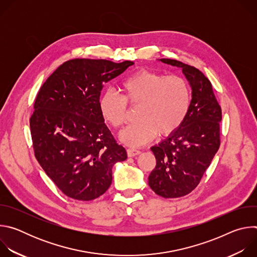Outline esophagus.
<instances>
[{
  "label": "esophagus",
  "instance_id": "1",
  "mask_svg": "<svg viewBox=\"0 0 257 257\" xmlns=\"http://www.w3.org/2000/svg\"><path fill=\"white\" fill-rule=\"evenodd\" d=\"M139 154H140V151H139V150L132 149V148H130V149L127 150V155H128V157H130V158L135 157V156H137V155H139Z\"/></svg>",
  "mask_w": 257,
  "mask_h": 257
}]
</instances>
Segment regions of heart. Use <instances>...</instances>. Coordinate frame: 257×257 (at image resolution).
Returning a JSON list of instances; mask_svg holds the SVG:
<instances>
[{
    "label": "heart",
    "instance_id": "heart-1",
    "mask_svg": "<svg viewBox=\"0 0 257 257\" xmlns=\"http://www.w3.org/2000/svg\"><path fill=\"white\" fill-rule=\"evenodd\" d=\"M122 95L111 90L100 94L98 108L103 120L114 128L122 127L127 119L128 105H138L136 118L120 133L127 145L139 146L159 133H174L185 121L190 104L191 90L185 78L166 76L151 69H138L120 85Z\"/></svg>",
    "mask_w": 257,
    "mask_h": 257
}]
</instances>
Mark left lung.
<instances>
[{
    "mask_svg": "<svg viewBox=\"0 0 257 257\" xmlns=\"http://www.w3.org/2000/svg\"><path fill=\"white\" fill-rule=\"evenodd\" d=\"M182 69L192 89L188 115L168 138L151 149L157 161L149 176L150 187L164 198H177L194 190L216 154L222 108L210 81L197 68L177 60L161 59Z\"/></svg>",
    "mask_w": 257,
    "mask_h": 257,
    "instance_id": "1",
    "label": "left lung"
}]
</instances>
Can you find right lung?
<instances>
[{
    "label": "right lung",
    "mask_w": 257,
    "mask_h": 257,
    "mask_svg": "<svg viewBox=\"0 0 257 257\" xmlns=\"http://www.w3.org/2000/svg\"><path fill=\"white\" fill-rule=\"evenodd\" d=\"M134 63L73 59L42 85L30 117L34 156L68 197L89 201L112 184V168L127 159L98 108L103 84Z\"/></svg>",
    "instance_id": "obj_1"
}]
</instances>
